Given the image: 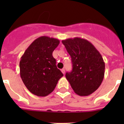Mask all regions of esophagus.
Masks as SVG:
<instances>
[{"mask_svg": "<svg viewBox=\"0 0 124 124\" xmlns=\"http://www.w3.org/2000/svg\"><path fill=\"white\" fill-rule=\"evenodd\" d=\"M61 72H62L63 74H64V73H65V70H64V69H62V70H61Z\"/></svg>", "mask_w": 124, "mask_h": 124, "instance_id": "obj_1", "label": "esophagus"}]
</instances>
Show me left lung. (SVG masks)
Returning <instances> with one entry per match:
<instances>
[{
  "mask_svg": "<svg viewBox=\"0 0 124 124\" xmlns=\"http://www.w3.org/2000/svg\"><path fill=\"white\" fill-rule=\"evenodd\" d=\"M71 57L73 70L66 78L74 93L81 96L91 94L104 77L105 63L99 51L86 39L75 37L62 40Z\"/></svg>",
  "mask_w": 124,
  "mask_h": 124,
  "instance_id": "8db88e82",
  "label": "left lung"
}]
</instances>
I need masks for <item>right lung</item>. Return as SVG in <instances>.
I'll return each instance as SVG.
<instances>
[{
    "label": "right lung",
    "instance_id": "obj_1",
    "mask_svg": "<svg viewBox=\"0 0 124 124\" xmlns=\"http://www.w3.org/2000/svg\"><path fill=\"white\" fill-rule=\"evenodd\" d=\"M60 40L42 36L34 40L20 61V77L29 91L37 96L52 93L63 74L56 65L53 51Z\"/></svg>",
    "mask_w": 124,
    "mask_h": 124
}]
</instances>
